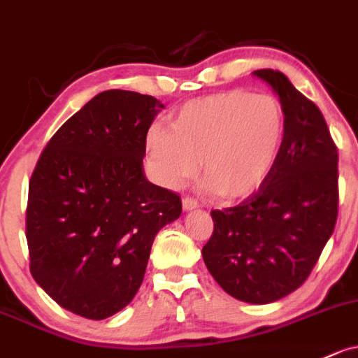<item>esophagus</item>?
<instances>
[{
	"label": "esophagus",
	"instance_id": "1",
	"mask_svg": "<svg viewBox=\"0 0 358 358\" xmlns=\"http://www.w3.org/2000/svg\"><path fill=\"white\" fill-rule=\"evenodd\" d=\"M182 206H184V210H194V208H198L199 203L196 201L193 196L186 194V196H184V198H182Z\"/></svg>",
	"mask_w": 358,
	"mask_h": 358
}]
</instances>
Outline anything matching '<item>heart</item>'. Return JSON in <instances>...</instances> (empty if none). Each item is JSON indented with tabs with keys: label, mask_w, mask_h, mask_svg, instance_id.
Instances as JSON below:
<instances>
[{
	"label": "heart",
	"mask_w": 358,
	"mask_h": 358,
	"mask_svg": "<svg viewBox=\"0 0 358 358\" xmlns=\"http://www.w3.org/2000/svg\"><path fill=\"white\" fill-rule=\"evenodd\" d=\"M283 140L285 113L278 99L239 88L184 103L171 129L148 133L147 153L164 186L193 178L201 160L208 189L244 198L270 176Z\"/></svg>",
	"instance_id": "heart-1"
}]
</instances>
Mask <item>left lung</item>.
Wrapping results in <instances>:
<instances>
[{"instance_id": "left-lung-1", "label": "left lung", "mask_w": 358, "mask_h": 358, "mask_svg": "<svg viewBox=\"0 0 358 358\" xmlns=\"http://www.w3.org/2000/svg\"><path fill=\"white\" fill-rule=\"evenodd\" d=\"M285 113V140L266 180L239 205L211 210L203 245L210 275L229 295L270 303L309 278L338 218V148L319 107L282 71L257 70Z\"/></svg>"}]
</instances>
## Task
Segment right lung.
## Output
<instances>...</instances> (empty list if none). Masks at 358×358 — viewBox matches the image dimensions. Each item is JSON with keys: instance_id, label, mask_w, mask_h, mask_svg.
<instances>
[{"instance_id": "add662e5", "label": "right lung", "mask_w": 358, "mask_h": 358, "mask_svg": "<svg viewBox=\"0 0 358 358\" xmlns=\"http://www.w3.org/2000/svg\"><path fill=\"white\" fill-rule=\"evenodd\" d=\"M160 109L152 95L102 92L37 160L25 217L30 273L73 314L101 321L124 309L157 232L179 218L180 196L143 174L147 133Z\"/></svg>"}]
</instances>
